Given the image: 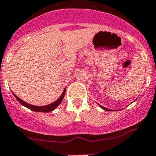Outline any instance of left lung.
<instances>
[{
  "label": "left lung",
  "mask_w": 156,
  "mask_h": 156,
  "mask_svg": "<svg viewBox=\"0 0 156 156\" xmlns=\"http://www.w3.org/2000/svg\"><path fill=\"white\" fill-rule=\"evenodd\" d=\"M99 106H100V107H101L102 108H103V109L106 110V111H113V110H112V109H109V108H107L104 107V106H101V105H99Z\"/></svg>",
  "instance_id": "8db88e82"
}]
</instances>
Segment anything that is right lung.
I'll use <instances>...</instances> for the list:
<instances>
[{
	"label": "right lung",
	"instance_id": "add662e5",
	"mask_svg": "<svg viewBox=\"0 0 156 156\" xmlns=\"http://www.w3.org/2000/svg\"><path fill=\"white\" fill-rule=\"evenodd\" d=\"M66 90V89L65 88L63 90V92H62V94H61L60 97H59V98L56 100V101L53 102V103H50V104L47 105V106H34V105L29 104V103H27L26 102L23 101V100H22L21 99L19 98L16 95H15V94H13V93H12V94H13L14 97H16V100H18V101L20 102L22 105H23V106H26V108H29V109L32 110V111L38 112H51V111H53V110H54L55 108H56L59 104H60L61 102H62V100H63L64 96H65Z\"/></svg>",
	"mask_w": 156,
	"mask_h": 156
}]
</instances>
